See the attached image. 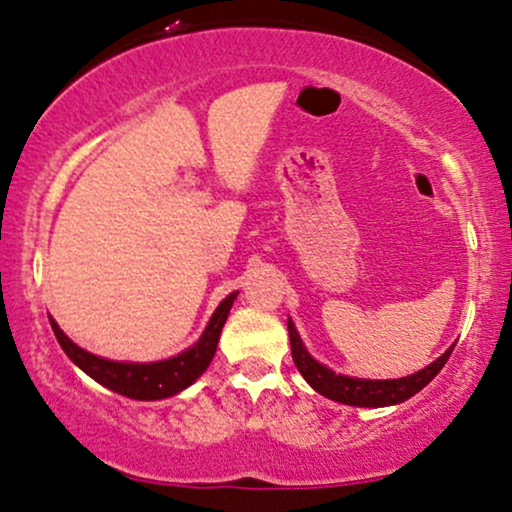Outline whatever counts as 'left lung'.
Masks as SVG:
<instances>
[{"label":"left lung","instance_id":"left-lung-1","mask_svg":"<svg viewBox=\"0 0 512 512\" xmlns=\"http://www.w3.org/2000/svg\"><path fill=\"white\" fill-rule=\"evenodd\" d=\"M288 336H291L293 362L295 367H298V372L305 377L307 384H310L317 393H322V396L336 400V403L357 405V408H384V405H396L412 398L441 372V367L446 365L448 357L453 353V348H448L439 360H434L432 365L424 367L422 372L410 374V377L372 381L343 377V374H336L331 372V369H326L324 365H319L315 357L305 350L291 319H288Z\"/></svg>","mask_w":512,"mask_h":512}]
</instances>
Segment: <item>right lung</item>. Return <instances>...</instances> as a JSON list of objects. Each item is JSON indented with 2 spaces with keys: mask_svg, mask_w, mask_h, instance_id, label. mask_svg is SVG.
<instances>
[{
  "mask_svg": "<svg viewBox=\"0 0 512 512\" xmlns=\"http://www.w3.org/2000/svg\"><path fill=\"white\" fill-rule=\"evenodd\" d=\"M236 295L238 293H231L229 298L221 300L217 312L209 319L205 334L200 336V341H197L193 348L183 350L181 355L169 357V360L150 362V365H147V362H140L138 365V362L104 360V357H97L88 353V350L78 348L76 343L59 329L54 319H49V324H52L54 336H57L64 353L69 355L88 377L95 379L97 384L107 386V389L121 393V396L126 398L159 400L183 391L209 367L214 353H217L221 329H224V322L226 317H229V310L233 300H236Z\"/></svg>",
  "mask_w": 512,
  "mask_h": 512,
  "instance_id": "1",
  "label": "right lung"
}]
</instances>
